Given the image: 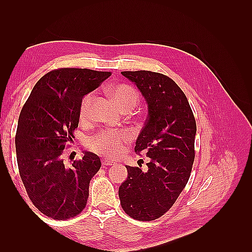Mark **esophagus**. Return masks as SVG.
<instances>
[{
	"label": "esophagus",
	"mask_w": 252,
	"mask_h": 252,
	"mask_svg": "<svg viewBox=\"0 0 252 252\" xmlns=\"http://www.w3.org/2000/svg\"><path fill=\"white\" fill-rule=\"evenodd\" d=\"M114 162L111 161V159H108V158H103L102 159V165L103 166H110V165H113Z\"/></svg>",
	"instance_id": "esophagus-1"
}]
</instances>
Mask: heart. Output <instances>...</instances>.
I'll use <instances>...</instances> for the list:
<instances>
[{
  "instance_id": "obj_1",
  "label": "heart",
  "mask_w": 252,
  "mask_h": 252,
  "mask_svg": "<svg viewBox=\"0 0 252 252\" xmlns=\"http://www.w3.org/2000/svg\"><path fill=\"white\" fill-rule=\"evenodd\" d=\"M107 93L122 111L131 110L138 104L140 98L139 91L126 83L110 85L107 88ZM94 100V94L93 93L87 94L82 98L80 105V119L82 121H87L90 118ZM128 135L126 131L103 130L88 141V147L96 154L108 158L116 157L123 149V144L128 140Z\"/></svg>"
}]
</instances>
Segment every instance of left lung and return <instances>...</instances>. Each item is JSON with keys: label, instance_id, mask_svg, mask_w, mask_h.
<instances>
[{"label": "left lung", "instance_id": "left-lung-1", "mask_svg": "<svg viewBox=\"0 0 252 252\" xmlns=\"http://www.w3.org/2000/svg\"><path fill=\"white\" fill-rule=\"evenodd\" d=\"M148 105V117L134 151L150 158L148 170L127 166L119 188L123 210L138 220H154L168 211L185 188L194 161L196 124L187 97L172 79L147 70L122 71Z\"/></svg>", "mask_w": 252, "mask_h": 252}]
</instances>
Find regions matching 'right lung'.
I'll return each mask as SVG.
<instances>
[{"mask_svg": "<svg viewBox=\"0 0 252 252\" xmlns=\"http://www.w3.org/2000/svg\"><path fill=\"white\" fill-rule=\"evenodd\" d=\"M111 75L87 68H59L36 82L21 110L16 134L19 172L29 199L45 216L64 220L85 208L89 183L101 159L86 151L70 167L64 149L79 126L84 95Z\"/></svg>", "mask_w": 252, "mask_h": 252, "instance_id": "add662e5", "label": "right lung"}]
</instances>
